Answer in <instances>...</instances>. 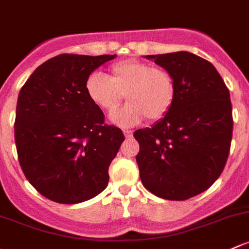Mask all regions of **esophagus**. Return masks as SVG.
<instances>
[{
  "label": "esophagus",
  "instance_id": "34e87169",
  "mask_svg": "<svg viewBox=\"0 0 249 249\" xmlns=\"http://www.w3.org/2000/svg\"><path fill=\"white\" fill-rule=\"evenodd\" d=\"M124 135H125V137H126V138H131L133 133H132L131 130H125V131H124Z\"/></svg>",
  "mask_w": 249,
  "mask_h": 249
}]
</instances>
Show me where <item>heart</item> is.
<instances>
[{
	"instance_id": "obj_1",
	"label": "heart",
	"mask_w": 249,
	"mask_h": 249,
	"mask_svg": "<svg viewBox=\"0 0 249 249\" xmlns=\"http://www.w3.org/2000/svg\"><path fill=\"white\" fill-rule=\"evenodd\" d=\"M88 98L106 113H112L124 100L129 104L112 114L120 127H131L146 117L163 119L177 99V82L171 71L140 59H126L109 68V76L94 72L86 81Z\"/></svg>"
}]
</instances>
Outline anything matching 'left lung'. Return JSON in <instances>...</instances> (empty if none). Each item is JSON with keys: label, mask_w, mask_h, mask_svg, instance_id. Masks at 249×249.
I'll return each instance as SVG.
<instances>
[{"label": "left lung", "mask_w": 249, "mask_h": 249, "mask_svg": "<svg viewBox=\"0 0 249 249\" xmlns=\"http://www.w3.org/2000/svg\"><path fill=\"white\" fill-rule=\"evenodd\" d=\"M168 70L177 99L168 114L133 136L142 184L168 200H186L208 190L228 160L232 109L228 87L216 68L186 51L145 56Z\"/></svg>", "instance_id": "left-lung-1"}]
</instances>
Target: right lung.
Masks as SVG:
<instances>
[{
    "label": "right lung",
    "mask_w": 249,
    "mask_h": 249,
    "mask_svg": "<svg viewBox=\"0 0 249 249\" xmlns=\"http://www.w3.org/2000/svg\"><path fill=\"white\" fill-rule=\"evenodd\" d=\"M114 57L58 54L21 88L14 123L18 158L31 185L50 200L82 203L108 184V167L125 137L105 124L86 81Z\"/></svg>",
    "instance_id": "add662e5"
}]
</instances>
